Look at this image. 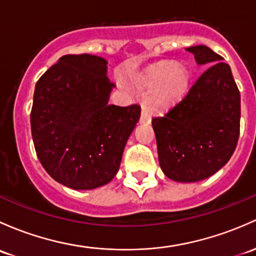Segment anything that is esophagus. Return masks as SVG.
Returning <instances> with one entry per match:
<instances>
[{
    "label": "esophagus",
    "mask_w": 256,
    "mask_h": 256,
    "mask_svg": "<svg viewBox=\"0 0 256 256\" xmlns=\"http://www.w3.org/2000/svg\"><path fill=\"white\" fill-rule=\"evenodd\" d=\"M150 121V112L148 108L144 106L141 112V116H140V122L141 124H148Z\"/></svg>",
    "instance_id": "esophagus-1"
}]
</instances>
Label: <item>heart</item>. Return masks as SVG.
<instances>
[{"label": "heart", "mask_w": 256, "mask_h": 256, "mask_svg": "<svg viewBox=\"0 0 256 256\" xmlns=\"http://www.w3.org/2000/svg\"><path fill=\"white\" fill-rule=\"evenodd\" d=\"M189 74L184 68L174 64H160L150 68L140 83V88L147 94L158 93L163 104L179 100L188 90Z\"/></svg>", "instance_id": "heart-1"}]
</instances>
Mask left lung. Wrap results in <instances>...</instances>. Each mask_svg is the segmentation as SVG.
Masks as SVG:
<instances>
[{
  "instance_id": "8db88e82",
  "label": "left lung",
  "mask_w": 256,
  "mask_h": 256,
  "mask_svg": "<svg viewBox=\"0 0 256 256\" xmlns=\"http://www.w3.org/2000/svg\"><path fill=\"white\" fill-rule=\"evenodd\" d=\"M208 68L186 96L152 119L163 173L180 182L214 176L234 152L240 128V93L230 64L205 45L186 49Z\"/></svg>"
}]
</instances>
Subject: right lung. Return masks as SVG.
<instances>
[{
	"label": "right lung",
	"instance_id": "1",
	"mask_svg": "<svg viewBox=\"0 0 256 256\" xmlns=\"http://www.w3.org/2000/svg\"><path fill=\"white\" fill-rule=\"evenodd\" d=\"M106 60L64 55L36 82L32 136L48 174L74 190L103 186L116 176L141 106L109 104Z\"/></svg>",
	"mask_w": 256,
	"mask_h": 256
}]
</instances>
